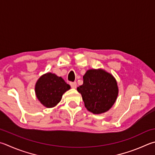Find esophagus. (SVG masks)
I'll return each instance as SVG.
<instances>
[{
	"label": "esophagus",
	"mask_w": 155,
	"mask_h": 155,
	"mask_svg": "<svg viewBox=\"0 0 155 155\" xmlns=\"http://www.w3.org/2000/svg\"><path fill=\"white\" fill-rule=\"evenodd\" d=\"M70 86H71L72 88H74V89L77 88V83H76V82H70Z\"/></svg>",
	"instance_id": "esophagus-1"
}]
</instances>
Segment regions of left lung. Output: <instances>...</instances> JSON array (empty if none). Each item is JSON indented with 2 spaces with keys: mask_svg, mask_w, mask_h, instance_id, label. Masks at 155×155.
Returning <instances> with one entry per match:
<instances>
[{
  "mask_svg": "<svg viewBox=\"0 0 155 155\" xmlns=\"http://www.w3.org/2000/svg\"><path fill=\"white\" fill-rule=\"evenodd\" d=\"M85 108L94 114L106 112L113 106L119 94L117 81L102 69L88 70L83 84L77 87Z\"/></svg>",
  "mask_w": 155,
  "mask_h": 155,
  "instance_id": "left-lung-1",
  "label": "left lung"
}]
</instances>
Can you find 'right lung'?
<instances>
[{"label": "right lung", "instance_id": "obj_1", "mask_svg": "<svg viewBox=\"0 0 155 155\" xmlns=\"http://www.w3.org/2000/svg\"><path fill=\"white\" fill-rule=\"evenodd\" d=\"M70 89L61 77L53 73H46L38 78L35 85L38 100L47 108H53L60 102L62 95Z\"/></svg>", "mask_w": 155, "mask_h": 155}]
</instances>
